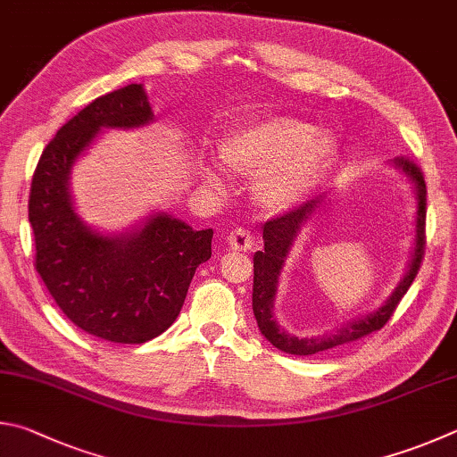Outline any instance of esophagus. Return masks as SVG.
Returning <instances> with one entry per match:
<instances>
[{
    "label": "esophagus",
    "instance_id": "obj_1",
    "mask_svg": "<svg viewBox=\"0 0 457 457\" xmlns=\"http://www.w3.org/2000/svg\"><path fill=\"white\" fill-rule=\"evenodd\" d=\"M253 244L255 239L252 236V231H247L244 228H237L228 236V245L236 252H250Z\"/></svg>",
    "mask_w": 457,
    "mask_h": 457
}]
</instances>
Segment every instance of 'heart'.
<instances>
[{"instance_id": "heart-1", "label": "heart", "mask_w": 457, "mask_h": 457, "mask_svg": "<svg viewBox=\"0 0 457 457\" xmlns=\"http://www.w3.org/2000/svg\"><path fill=\"white\" fill-rule=\"evenodd\" d=\"M339 142L313 123L276 115L250 123L220 144V157L231 171L260 178L255 195L270 210H286L302 202L334 168ZM207 184L218 186L221 173L213 163H204Z\"/></svg>"}]
</instances>
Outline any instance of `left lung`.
<instances>
[{"label": "left lung", "instance_id": "left-lung-1", "mask_svg": "<svg viewBox=\"0 0 457 457\" xmlns=\"http://www.w3.org/2000/svg\"><path fill=\"white\" fill-rule=\"evenodd\" d=\"M395 170H400L405 178L413 184V192H416L418 210H416V242H413L411 260L408 263L403 278L397 287L387 297L384 305H379L378 310H373L368 315L355 318L352 321L339 326L336 331L323 336H312V337H297L287 334V331L276 321L273 315V300L278 294V279L279 273L284 270L286 260L289 252H292L294 242L297 236L302 234L305 223L312 221L315 213H320L326 207V195L315 197V200L305 202L303 205L295 207V210L279 215L276 220H270L263 223V250L255 252L253 255V294H252V305L253 315L257 320V328H260L262 336L268 342L278 347V350L292 353V355H313L320 352L331 350V347L344 345L355 342L363 336L371 334V331L381 329L392 318L397 303L402 302V297L408 292L411 281L416 279L420 271L421 257H424L426 250V181L424 173L416 163L408 157H395L392 162Z\"/></svg>", "mask_w": 457, "mask_h": 457}]
</instances>
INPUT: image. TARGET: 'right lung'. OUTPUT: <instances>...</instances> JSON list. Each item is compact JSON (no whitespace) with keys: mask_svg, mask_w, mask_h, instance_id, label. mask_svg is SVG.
<instances>
[{"mask_svg":"<svg viewBox=\"0 0 457 457\" xmlns=\"http://www.w3.org/2000/svg\"><path fill=\"white\" fill-rule=\"evenodd\" d=\"M152 121L142 84L97 97L46 145L31 179L28 207L39 278L71 323L113 344H144L163 334L179 315L197 265L212 257L213 229L195 231L165 212L123 234H99L76 213L71 168L99 131Z\"/></svg>","mask_w":457,"mask_h":457,"instance_id":"add662e5","label":"right lung"}]
</instances>
